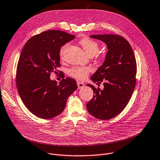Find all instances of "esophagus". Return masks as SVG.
<instances>
[{"label":"esophagus","mask_w":160,"mask_h":160,"mask_svg":"<svg viewBox=\"0 0 160 160\" xmlns=\"http://www.w3.org/2000/svg\"><path fill=\"white\" fill-rule=\"evenodd\" d=\"M77 85H78V88H79V89H80V88H83V87H84V85H85V84L83 83V82H80V81H77Z\"/></svg>","instance_id":"esophagus-1"}]
</instances>
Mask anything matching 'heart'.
<instances>
[{"label":"heart","instance_id":"obj_1","mask_svg":"<svg viewBox=\"0 0 160 160\" xmlns=\"http://www.w3.org/2000/svg\"><path fill=\"white\" fill-rule=\"evenodd\" d=\"M79 43L88 55L93 56L95 55L97 58L102 57V54L98 52L100 48V45L97 41L89 37H84L80 40ZM69 45L70 43H67L60 48V55L62 58L64 57ZM91 71L92 68L88 66H74L68 70V74L71 77L83 80L88 76Z\"/></svg>","mask_w":160,"mask_h":160}]
</instances>
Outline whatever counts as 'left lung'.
Returning <instances> with one entry per match:
<instances>
[{"mask_svg":"<svg viewBox=\"0 0 160 160\" xmlns=\"http://www.w3.org/2000/svg\"><path fill=\"white\" fill-rule=\"evenodd\" d=\"M90 37L102 40L108 51L102 66L92 75L95 83H103L104 89L93 90V98L87 103V108L94 117L109 120L120 114L128 103L136 85L137 62L129 42L118 35H93Z\"/></svg>","mask_w":160,"mask_h":160,"instance_id":"8db88e82","label":"left lung"}]
</instances>
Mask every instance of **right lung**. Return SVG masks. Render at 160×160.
Masks as SVG:
<instances>
[{"label":"right lung","mask_w":160,"mask_h":160,"mask_svg":"<svg viewBox=\"0 0 160 160\" xmlns=\"http://www.w3.org/2000/svg\"><path fill=\"white\" fill-rule=\"evenodd\" d=\"M75 35L47 30L31 37L24 45L17 67L16 85L27 109L42 119L60 115L68 97L77 88L76 81L67 77L60 83L50 79L60 67V50Z\"/></svg>","instance_id":"right-lung-1"}]
</instances>
